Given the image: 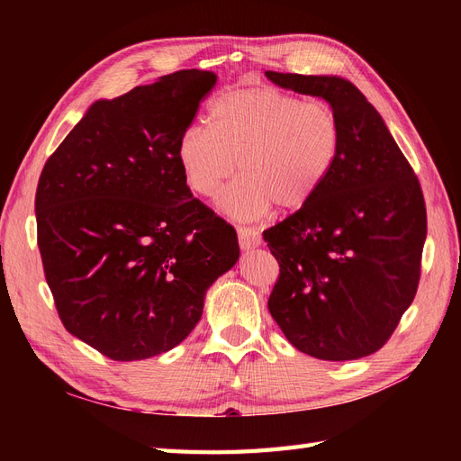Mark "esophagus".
Returning <instances> with one entry per match:
<instances>
[{"instance_id": "esophagus-1", "label": "esophagus", "mask_w": 461, "mask_h": 461, "mask_svg": "<svg viewBox=\"0 0 461 461\" xmlns=\"http://www.w3.org/2000/svg\"><path fill=\"white\" fill-rule=\"evenodd\" d=\"M239 244L242 249H252L261 244V236L252 227H239Z\"/></svg>"}]
</instances>
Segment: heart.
Segmentation results:
<instances>
[{
    "instance_id": "1",
    "label": "heart",
    "mask_w": 461,
    "mask_h": 461,
    "mask_svg": "<svg viewBox=\"0 0 461 461\" xmlns=\"http://www.w3.org/2000/svg\"><path fill=\"white\" fill-rule=\"evenodd\" d=\"M340 121L321 100H302L276 88L230 90L217 95L205 124H192L176 146L188 188L213 198L236 219H254L273 205L294 212L323 188L339 159Z\"/></svg>"
}]
</instances>
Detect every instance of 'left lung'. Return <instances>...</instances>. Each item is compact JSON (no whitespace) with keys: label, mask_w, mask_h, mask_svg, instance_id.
Wrapping results in <instances>:
<instances>
[{"label":"left lung","mask_w":461,"mask_h":461,"mask_svg":"<svg viewBox=\"0 0 461 461\" xmlns=\"http://www.w3.org/2000/svg\"><path fill=\"white\" fill-rule=\"evenodd\" d=\"M319 95L342 129L339 159L317 196L263 230L278 261L269 312L290 344L327 361L375 354L415 298L427 236L420 178L352 82L267 71Z\"/></svg>","instance_id":"1"}]
</instances>
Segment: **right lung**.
<instances>
[{
	"label": "right lung",
	"instance_id": "add662e5",
	"mask_svg": "<svg viewBox=\"0 0 461 461\" xmlns=\"http://www.w3.org/2000/svg\"><path fill=\"white\" fill-rule=\"evenodd\" d=\"M217 85L176 71L95 102L41 169L36 229L61 323L115 361L171 350L239 259L236 230L192 196L176 146Z\"/></svg>",
	"mask_w": 461,
	"mask_h": 461
}]
</instances>
